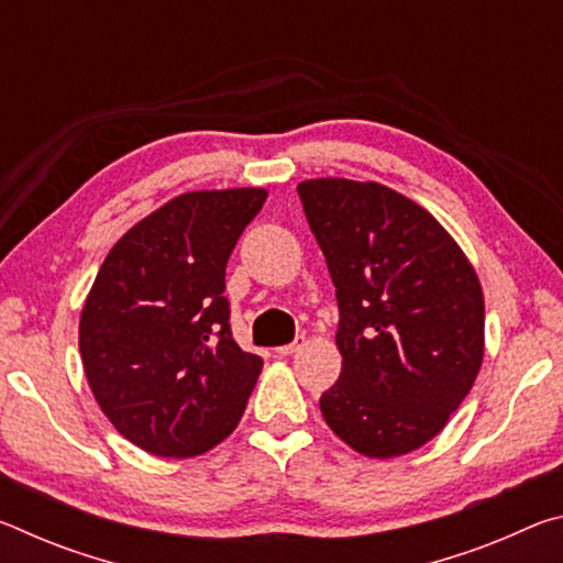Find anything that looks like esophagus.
I'll list each match as a JSON object with an SVG mask.
<instances>
[{
	"mask_svg": "<svg viewBox=\"0 0 563 563\" xmlns=\"http://www.w3.org/2000/svg\"><path fill=\"white\" fill-rule=\"evenodd\" d=\"M302 345H305V338L300 335V338H295L290 345H280V347H275V352H278L280 357H285V355H292V352H298V350H302Z\"/></svg>",
	"mask_w": 563,
	"mask_h": 563,
	"instance_id": "1",
	"label": "esophagus"
}]
</instances>
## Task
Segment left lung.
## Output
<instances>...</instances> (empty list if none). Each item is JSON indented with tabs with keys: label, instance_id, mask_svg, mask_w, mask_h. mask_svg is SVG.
<instances>
[{
	"label": "left lung",
	"instance_id": "obj_1",
	"mask_svg": "<svg viewBox=\"0 0 563 563\" xmlns=\"http://www.w3.org/2000/svg\"><path fill=\"white\" fill-rule=\"evenodd\" d=\"M298 194L340 308L342 373L320 412L360 454L415 452L444 430L479 375V278L440 221L393 188L312 178Z\"/></svg>",
	"mask_w": 563,
	"mask_h": 563
}]
</instances>
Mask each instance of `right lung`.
<instances>
[{
  "mask_svg": "<svg viewBox=\"0 0 563 563\" xmlns=\"http://www.w3.org/2000/svg\"><path fill=\"white\" fill-rule=\"evenodd\" d=\"M265 188L170 198L111 247L79 320L101 412L141 450L198 456L231 434L263 360L231 335L225 263Z\"/></svg>",
  "mask_w": 563,
  "mask_h": 563,
  "instance_id": "obj_1",
  "label": "right lung"
}]
</instances>
